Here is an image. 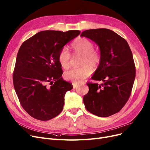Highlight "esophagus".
<instances>
[{
  "instance_id": "1",
  "label": "esophagus",
  "mask_w": 150,
  "mask_h": 150,
  "mask_svg": "<svg viewBox=\"0 0 150 150\" xmlns=\"http://www.w3.org/2000/svg\"><path fill=\"white\" fill-rule=\"evenodd\" d=\"M72 86H73V88L74 89H76V88H78V86H79V84H76V83H73L72 84Z\"/></svg>"
}]
</instances>
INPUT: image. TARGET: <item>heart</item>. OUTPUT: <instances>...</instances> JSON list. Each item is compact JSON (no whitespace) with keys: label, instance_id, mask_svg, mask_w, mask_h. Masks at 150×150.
<instances>
[{"label":"heart","instance_id":"heart-1","mask_svg":"<svg viewBox=\"0 0 150 150\" xmlns=\"http://www.w3.org/2000/svg\"><path fill=\"white\" fill-rule=\"evenodd\" d=\"M93 43L86 38H79L75 40L71 44V48L75 54L82 56L81 65L82 67L74 68L66 71L64 78L76 84L82 83L92 73V67H96L100 62L101 57L99 53L94 49ZM71 54L66 47L61 49L58 54V61L64 69H67L70 66Z\"/></svg>","mask_w":150,"mask_h":150}]
</instances>
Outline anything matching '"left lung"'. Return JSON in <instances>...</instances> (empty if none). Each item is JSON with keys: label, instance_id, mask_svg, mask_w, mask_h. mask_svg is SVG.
I'll return each instance as SVG.
<instances>
[{"label": "left lung", "instance_id": "1", "mask_svg": "<svg viewBox=\"0 0 150 150\" xmlns=\"http://www.w3.org/2000/svg\"><path fill=\"white\" fill-rule=\"evenodd\" d=\"M81 36L99 47L100 62L91 78L103 82L87 84L85 108L97 116H110L123 108L131 95L136 76L132 52L126 40L110 29L86 30Z\"/></svg>", "mask_w": 150, "mask_h": 150}]
</instances>
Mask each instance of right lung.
<instances>
[{
  "label": "right lung",
  "instance_id": "add662e5",
  "mask_svg": "<svg viewBox=\"0 0 150 150\" xmlns=\"http://www.w3.org/2000/svg\"><path fill=\"white\" fill-rule=\"evenodd\" d=\"M79 34L77 30L40 31L21 45L13 73V86L21 106L34 118L47 121L62 111L65 94L72 85L63 80L57 56Z\"/></svg>",
  "mask_w": 150,
  "mask_h": 150
}]
</instances>
